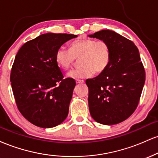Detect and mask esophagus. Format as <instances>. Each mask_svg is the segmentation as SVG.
<instances>
[{
  "label": "esophagus",
  "instance_id": "esophagus-1",
  "mask_svg": "<svg viewBox=\"0 0 158 158\" xmlns=\"http://www.w3.org/2000/svg\"><path fill=\"white\" fill-rule=\"evenodd\" d=\"M77 84H81V83L84 82V80H81V79H78V80L76 81Z\"/></svg>",
  "mask_w": 158,
  "mask_h": 158
}]
</instances>
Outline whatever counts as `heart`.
Wrapping results in <instances>:
<instances>
[{"label": "heart", "instance_id": "b5f03b06", "mask_svg": "<svg viewBox=\"0 0 158 158\" xmlns=\"http://www.w3.org/2000/svg\"><path fill=\"white\" fill-rule=\"evenodd\" d=\"M77 59L81 65L69 71L67 76L71 79H84L96 73H101L108 68L111 59V50L109 44L102 40L81 38L73 41L70 49L61 47L56 53L58 65L64 70H68Z\"/></svg>", "mask_w": 158, "mask_h": 158}]
</instances>
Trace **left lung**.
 I'll use <instances>...</instances> for the list:
<instances>
[{"label": "left lung", "mask_w": 158, "mask_h": 158, "mask_svg": "<svg viewBox=\"0 0 158 158\" xmlns=\"http://www.w3.org/2000/svg\"><path fill=\"white\" fill-rule=\"evenodd\" d=\"M89 37L106 41L111 50L108 68L85 81L90 114L101 124H117L138 106L146 79L139 50L131 41L111 30H101Z\"/></svg>", "instance_id": "8db88e82"}]
</instances>
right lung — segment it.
Wrapping results in <instances>:
<instances>
[{"label": "right lung", "mask_w": 158, "mask_h": 158, "mask_svg": "<svg viewBox=\"0 0 158 158\" xmlns=\"http://www.w3.org/2000/svg\"><path fill=\"white\" fill-rule=\"evenodd\" d=\"M77 37L42 34L25 43L16 54L10 74L12 92L19 111L36 126L55 127L68 117L76 81L64 79L56 53L61 45Z\"/></svg>", "instance_id": "obj_1"}]
</instances>
